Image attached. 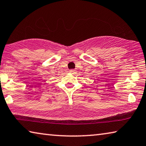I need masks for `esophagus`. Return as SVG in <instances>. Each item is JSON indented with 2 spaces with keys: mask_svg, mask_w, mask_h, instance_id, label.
I'll use <instances>...</instances> for the list:
<instances>
[{
  "mask_svg": "<svg viewBox=\"0 0 146 146\" xmlns=\"http://www.w3.org/2000/svg\"><path fill=\"white\" fill-rule=\"evenodd\" d=\"M70 72L71 73H76V70H70Z\"/></svg>",
  "mask_w": 146,
  "mask_h": 146,
  "instance_id": "obj_1",
  "label": "esophagus"
}]
</instances>
